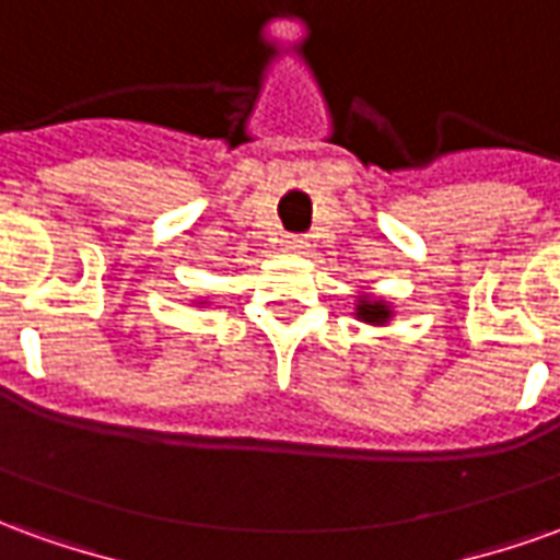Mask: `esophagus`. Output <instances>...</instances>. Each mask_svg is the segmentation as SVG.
<instances>
[{
  "mask_svg": "<svg viewBox=\"0 0 560 560\" xmlns=\"http://www.w3.org/2000/svg\"><path fill=\"white\" fill-rule=\"evenodd\" d=\"M284 248L288 252H305L308 248V236H303V233H288L284 236Z\"/></svg>",
  "mask_w": 560,
  "mask_h": 560,
  "instance_id": "34e87169",
  "label": "esophagus"
}]
</instances>
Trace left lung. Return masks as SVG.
<instances>
[{"instance_id":"left-lung-1","label":"left lung","mask_w":560,"mask_h":560,"mask_svg":"<svg viewBox=\"0 0 560 560\" xmlns=\"http://www.w3.org/2000/svg\"><path fill=\"white\" fill-rule=\"evenodd\" d=\"M357 315L363 317V320H369V324H384V320L389 317V312H387V305L363 300V305H360V312H357Z\"/></svg>"}]
</instances>
